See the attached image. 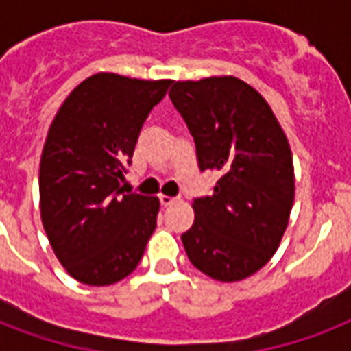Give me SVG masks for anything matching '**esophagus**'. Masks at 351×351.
<instances>
[{
  "label": "esophagus",
  "instance_id": "esophagus-1",
  "mask_svg": "<svg viewBox=\"0 0 351 351\" xmlns=\"http://www.w3.org/2000/svg\"><path fill=\"white\" fill-rule=\"evenodd\" d=\"M176 198L173 197H165V195H160V204L164 206V208H167V206H171V204H175Z\"/></svg>",
  "mask_w": 351,
  "mask_h": 351
}]
</instances>
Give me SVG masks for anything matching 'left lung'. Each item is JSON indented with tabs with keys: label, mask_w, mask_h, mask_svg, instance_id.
Here are the masks:
<instances>
[{
	"label": "left lung",
	"mask_w": 351,
	"mask_h": 351,
	"mask_svg": "<svg viewBox=\"0 0 351 351\" xmlns=\"http://www.w3.org/2000/svg\"><path fill=\"white\" fill-rule=\"evenodd\" d=\"M169 98L195 140L200 171L220 175L213 195L193 202L186 253L215 280H242L266 266L288 226L295 197L288 138L267 101L233 76L175 82Z\"/></svg>",
	"instance_id": "1"
}]
</instances>
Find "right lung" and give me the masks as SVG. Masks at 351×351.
Segmentation results:
<instances>
[{
  "label": "right lung",
  "mask_w": 351,
  "mask_h": 351,
  "mask_svg": "<svg viewBox=\"0 0 351 351\" xmlns=\"http://www.w3.org/2000/svg\"><path fill=\"white\" fill-rule=\"evenodd\" d=\"M171 80L100 73L63 101L40 162V211L52 250L71 277L109 286L136 269L160 202L123 191L143 121Z\"/></svg>",
  "instance_id": "1"
}]
</instances>
